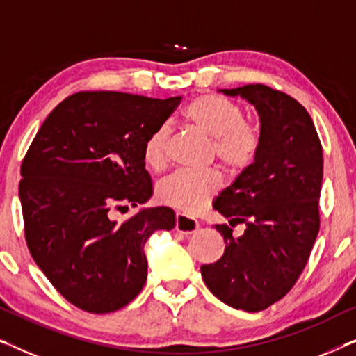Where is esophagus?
I'll list each match as a JSON object with an SVG mask.
<instances>
[{"mask_svg": "<svg viewBox=\"0 0 356 356\" xmlns=\"http://www.w3.org/2000/svg\"><path fill=\"white\" fill-rule=\"evenodd\" d=\"M177 232L183 233V235H191L199 228V223L194 218L184 216V213H177V223H175Z\"/></svg>", "mask_w": 356, "mask_h": 356, "instance_id": "1", "label": "esophagus"}]
</instances>
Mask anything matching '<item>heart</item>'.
Instances as JSON below:
<instances>
[{
  "instance_id": "obj_1",
  "label": "heart",
  "mask_w": 356,
  "mask_h": 356,
  "mask_svg": "<svg viewBox=\"0 0 356 356\" xmlns=\"http://www.w3.org/2000/svg\"><path fill=\"white\" fill-rule=\"evenodd\" d=\"M184 123L212 139V149L223 167L233 172L246 168L254 160L261 144L257 123L245 118L241 105L227 97L199 95L183 111ZM170 131L165 124L155 128L144 143L143 155L149 168L160 172L168 163ZM222 186V177L209 172H181L157 184V197L165 206L189 216L206 209Z\"/></svg>"
}]
</instances>
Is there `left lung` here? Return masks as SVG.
<instances>
[{
  "mask_svg": "<svg viewBox=\"0 0 356 356\" xmlns=\"http://www.w3.org/2000/svg\"><path fill=\"white\" fill-rule=\"evenodd\" d=\"M256 106L261 144L254 162L223 189L213 209L241 237L216 225L227 246L213 264L201 266L207 289L235 309L256 313L296 284L319 232L323 145L311 116L293 97L262 84L223 89Z\"/></svg>",
  "mask_w": 356,
  "mask_h": 356,
  "instance_id": "8db88e82",
  "label": "left lung"
}]
</instances>
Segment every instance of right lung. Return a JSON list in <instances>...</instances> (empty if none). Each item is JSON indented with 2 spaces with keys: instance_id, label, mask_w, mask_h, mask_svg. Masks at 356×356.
Instances as JSON below:
<instances>
[{
  "instance_id": "obj_1",
  "label": "right lung",
  "mask_w": 356,
  "mask_h": 356,
  "mask_svg": "<svg viewBox=\"0 0 356 356\" xmlns=\"http://www.w3.org/2000/svg\"><path fill=\"white\" fill-rule=\"evenodd\" d=\"M179 102L77 92L47 116L22 160L29 251L51 285L87 313H113L133 301L147 280L145 241L175 227V212L163 206L121 223L110 213L152 196L144 143Z\"/></svg>"
}]
</instances>
